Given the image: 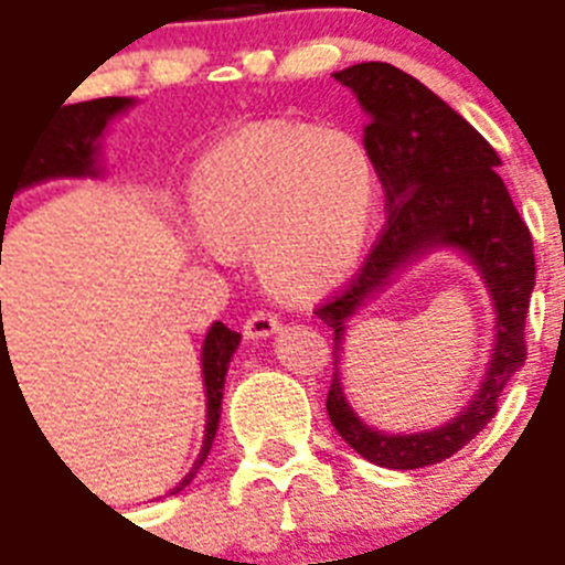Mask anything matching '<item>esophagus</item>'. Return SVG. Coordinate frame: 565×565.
I'll use <instances>...</instances> for the list:
<instances>
[{"label":"esophagus","instance_id":"esophagus-1","mask_svg":"<svg viewBox=\"0 0 565 565\" xmlns=\"http://www.w3.org/2000/svg\"><path fill=\"white\" fill-rule=\"evenodd\" d=\"M278 330V316L269 313V310H255V313L243 322V333L252 339H264L269 337V333H275Z\"/></svg>","mask_w":565,"mask_h":565}]
</instances>
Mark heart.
<instances>
[{
	"instance_id": "b5f03b06",
	"label": "heart",
	"mask_w": 565,
	"mask_h": 565,
	"mask_svg": "<svg viewBox=\"0 0 565 565\" xmlns=\"http://www.w3.org/2000/svg\"><path fill=\"white\" fill-rule=\"evenodd\" d=\"M374 205V159L342 127L260 124L211 150L191 179L205 241L255 243L260 278L290 298L319 296L354 269Z\"/></svg>"
}]
</instances>
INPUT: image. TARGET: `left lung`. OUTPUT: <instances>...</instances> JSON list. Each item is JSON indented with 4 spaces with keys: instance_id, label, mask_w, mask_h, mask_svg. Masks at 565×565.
I'll return each mask as SVG.
<instances>
[{
    "instance_id": "obj_1",
    "label": "left lung",
    "mask_w": 565,
    "mask_h": 565,
    "mask_svg": "<svg viewBox=\"0 0 565 565\" xmlns=\"http://www.w3.org/2000/svg\"><path fill=\"white\" fill-rule=\"evenodd\" d=\"M365 109V148L386 191L388 220L342 290L313 313L333 328V365L348 316L383 287L394 269L433 246H456L473 260L497 305V348L476 401L452 424L417 435H383L345 403L333 369L328 415L337 433L371 465L392 470L438 465L456 456L497 415V403L525 362V313L534 290L531 232L499 177L497 150L456 109L392 63H356L333 75Z\"/></svg>"
}]
</instances>
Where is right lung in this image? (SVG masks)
<instances>
[{
    "mask_svg": "<svg viewBox=\"0 0 565 565\" xmlns=\"http://www.w3.org/2000/svg\"><path fill=\"white\" fill-rule=\"evenodd\" d=\"M66 104V100H63ZM124 107H130V98H95V100H81V104H68L54 116V121L40 132V139L31 145V150L22 156L17 168H13V188L8 200L2 196L0 203V217H8L11 209L13 191L29 188L34 182H43L49 177H84V173H95V139L104 130V124L109 118L121 113ZM4 235V232H2ZM241 333L228 330L223 322H214L205 337L203 345V374H205V397H209V424H205V441L200 449L196 465L191 467V473L179 481L182 490L191 484L196 476L200 465L209 456L211 441L217 435L220 424V401H223V380H226L228 360L235 354ZM173 490V493H177Z\"/></svg>",
    "mask_w": 565,
    "mask_h": 565,
    "instance_id": "1",
    "label": "right lung"
}]
</instances>
